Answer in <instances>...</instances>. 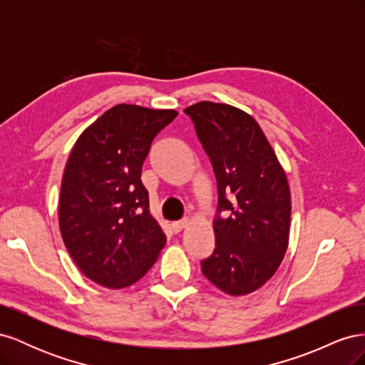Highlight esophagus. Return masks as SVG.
I'll return each instance as SVG.
<instances>
[{"instance_id":"esophagus-1","label":"esophagus","mask_w":365,"mask_h":365,"mask_svg":"<svg viewBox=\"0 0 365 365\" xmlns=\"http://www.w3.org/2000/svg\"><path fill=\"white\" fill-rule=\"evenodd\" d=\"M189 225V220H180V222H173L172 224V230H173V233H181V231Z\"/></svg>"}]
</instances>
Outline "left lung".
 I'll list each match as a JSON object with an SVG mask.
<instances>
[{
    "instance_id": "obj_1",
    "label": "left lung",
    "mask_w": 365,
    "mask_h": 365,
    "mask_svg": "<svg viewBox=\"0 0 365 365\" xmlns=\"http://www.w3.org/2000/svg\"><path fill=\"white\" fill-rule=\"evenodd\" d=\"M212 161L217 181L213 222L216 248L202 274L228 295H247L267 283L288 250L291 192L268 138L250 114L225 103L184 109Z\"/></svg>"
}]
</instances>
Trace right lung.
I'll use <instances>...</instances> for the list:
<instances>
[{"label":"right lung","instance_id":"right-lung-1","mask_svg":"<svg viewBox=\"0 0 365 365\" xmlns=\"http://www.w3.org/2000/svg\"><path fill=\"white\" fill-rule=\"evenodd\" d=\"M175 109L121 103L88 126L65 165L59 228L71 259L105 288L134 284L157 262L165 235L149 212L141 168Z\"/></svg>","mask_w":365,"mask_h":365}]
</instances>
